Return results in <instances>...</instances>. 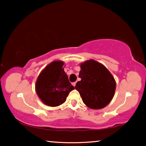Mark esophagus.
<instances>
[{
    "mask_svg": "<svg viewBox=\"0 0 146 146\" xmlns=\"http://www.w3.org/2000/svg\"><path fill=\"white\" fill-rule=\"evenodd\" d=\"M76 82H73V83H72V85H73L74 87H75V86H76Z\"/></svg>",
    "mask_w": 146,
    "mask_h": 146,
    "instance_id": "esophagus-1",
    "label": "esophagus"
}]
</instances>
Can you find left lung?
<instances>
[{"instance_id": "1", "label": "left lung", "mask_w": 146, "mask_h": 146, "mask_svg": "<svg viewBox=\"0 0 146 146\" xmlns=\"http://www.w3.org/2000/svg\"><path fill=\"white\" fill-rule=\"evenodd\" d=\"M79 78L76 84L83 102L91 109H102L112 100L115 90L114 78L103 64L89 60L80 64Z\"/></svg>"}]
</instances>
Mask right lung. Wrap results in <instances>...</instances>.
<instances>
[{
    "instance_id": "right-lung-1",
    "label": "right lung",
    "mask_w": 146,
    "mask_h": 146,
    "mask_svg": "<svg viewBox=\"0 0 146 146\" xmlns=\"http://www.w3.org/2000/svg\"><path fill=\"white\" fill-rule=\"evenodd\" d=\"M62 61H53L44 68L35 85L36 94L46 105L56 107L64 102L74 87L62 68Z\"/></svg>"
}]
</instances>
